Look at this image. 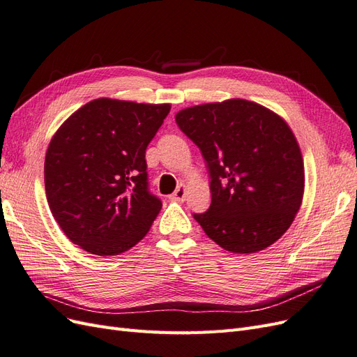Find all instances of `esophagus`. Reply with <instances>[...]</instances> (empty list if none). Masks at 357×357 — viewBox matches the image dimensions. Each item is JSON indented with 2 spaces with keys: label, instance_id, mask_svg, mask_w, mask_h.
I'll return each instance as SVG.
<instances>
[{
  "label": "esophagus",
  "instance_id": "34e87169",
  "mask_svg": "<svg viewBox=\"0 0 357 357\" xmlns=\"http://www.w3.org/2000/svg\"><path fill=\"white\" fill-rule=\"evenodd\" d=\"M186 198V186L185 185H180L177 188V190L172 193V195H169V199L172 201H177V202H183Z\"/></svg>",
  "mask_w": 357,
  "mask_h": 357
}]
</instances>
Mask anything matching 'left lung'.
Listing matches in <instances>:
<instances>
[{
	"label": "left lung",
	"instance_id": "left-lung-1",
	"mask_svg": "<svg viewBox=\"0 0 357 357\" xmlns=\"http://www.w3.org/2000/svg\"><path fill=\"white\" fill-rule=\"evenodd\" d=\"M178 128L210 172L211 204L193 214L204 232L231 253H256L290 228L302 204L304 159L282 116L241 98L183 109Z\"/></svg>",
	"mask_w": 357,
	"mask_h": 357
}]
</instances>
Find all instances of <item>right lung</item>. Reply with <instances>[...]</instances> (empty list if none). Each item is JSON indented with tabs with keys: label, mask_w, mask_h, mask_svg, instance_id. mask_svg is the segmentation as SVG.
<instances>
[{
	"label": "right lung",
	"mask_w": 357,
	"mask_h": 357,
	"mask_svg": "<svg viewBox=\"0 0 357 357\" xmlns=\"http://www.w3.org/2000/svg\"><path fill=\"white\" fill-rule=\"evenodd\" d=\"M169 104L98 98L52 137L45 160L46 197L68 238L98 256L142 241L162 208L147 189L146 149Z\"/></svg>",
	"instance_id": "add662e5"
}]
</instances>
